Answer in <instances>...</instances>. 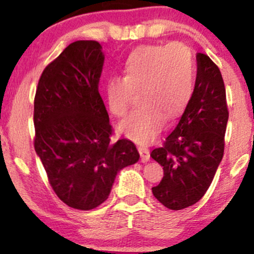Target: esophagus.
I'll list each match as a JSON object with an SVG mask.
<instances>
[{
  "label": "esophagus",
  "instance_id": "34e87169",
  "mask_svg": "<svg viewBox=\"0 0 254 254\" xmlns=\"http://www.w3.org/2000/svg\"><path fill=\"white\" fill-rule=\"evenodd\" d=\"M137 150H139L140 156H141L142 162H147V161H150V150H148V148L143 147V146H139Z\"/></svg>",
  "mask_w": 254,
  "mask_h": 254
}]
</instances>
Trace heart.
<instances>
[{
  "label": "heart",
  "instance_id": "obj_1",
  "mask_svg": "<svg viewBox=\"0 0 254 254\" xmlns=\"http://www.w3.org/2000/svg\"><path fill=\"white\" fill-rule=\"evenodd\" d=\"M123 77L107 82L109 111L123 118L140 94V107L120 123L119 130L137 143L156 139L168 119L186 109L194 92L195 65L190 50L182 43L143 45L135 49L124 64Z\"/></svg>",
  "mask_w": 254,
  "mask_h": 254
}]
</instances>
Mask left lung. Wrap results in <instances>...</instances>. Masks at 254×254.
Wrapping results in <instances>:
<instances>
[{
  "label": "left lung",
  "instance_id": "left-lung-1",
  "mask_svg": "<svg viewBox=\"0 0 254 254\" xmlns=\"http://www.w3.org/2000/svg\"><path fill=\"white\" fill-rule=\"evenodd\" d=\"M193 96L162 147L151 157L163 167V178L152 188L155 198L171 210L198 203L211 184L224 156L229 111L224 79L216 64L196 54Z\"/></svg>",
  "mask_w": 254,
  "mask_h": 254
}]
</instances>
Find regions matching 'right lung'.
<instances>
[{
  "label": "right lung",
  "mask_w": 254,
  "mask_h": 254,
  "mask_svg": "<svg viewBox=\"0 0 254 254\" xmlns=\"http://www.w3.org/2000/svg\"><path fill=\"white\" fill-rule=\"evenodd\" d=\"M103 63L98 42L71 43L44 68L35 92V152L56 195L78 210L104 203L117 173L140 158L130 140L111 141L98 91Z\"/></svg>",
  "instance_id": "right-lung-1"
}]
</instances>
